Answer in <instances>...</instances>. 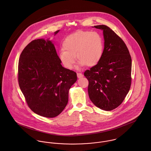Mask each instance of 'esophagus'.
I'll list each match as a JSON object with an SVG mask.
<instances>
[{
	"mask_svg": "<svg viewBox=\"0 0 151 151\" xmlns=\"http://www.w3.org/2000/svg\"><path fill=\"white\" fill-rule=\"evenodd\" d=\"M77 75L78 78H81L82 77H83V75L81 73H77Z\"/></svg>",
	"mask_w": 151,
	"mask_h": 151,
	"instance_id": "obj_1",
	"label": "esophagus"
}]
</instances>
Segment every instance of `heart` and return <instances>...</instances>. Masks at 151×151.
<instances>
[{
	"instance_id": "heart-1",
	"label": "heart",
	"mask_w": 151,
	"mask_h": 151,
	"mask_svg": "<svg viewBox=\"0 0 151 151\" xmlns=\"http://www.w3.org/2000/svg\"><path fill=\"white\" fill-rule=\"evenodd\" d=\"M62 47L59 53V59L65 68L71 69L76 63V56L80 60L79 66L96 65L102 56L104 42L98 32L79 31L67 36Z\"/></svg>"
}]
</instances>
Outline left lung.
<instances>
[{"label": "left lung", "instance_id": "8db88e82", "mask_svg": "<svg viewBox=\"0 0 151 151\" xmlns=\"http://www.w3.org/2000/svg\"><path fill=\"white\" fill-rule=\"evenodd\" d=\"M103 30L105 47L98 63L84 72L88 80L89 99L98 108L111 110L122 104L131 84V58L124 42L105 25L94 26Z\"/></svg>", "mask_w": 151, "mask_h": 151}]
</instances>
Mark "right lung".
<instances>
[{"label":"right lung","instance_id":"obj_1","mask_svg":"<svg viewBox=\"0 0 151 151\" xmlns=\"http://www.w3.org/2000/svg\"><path fill=\"white\" fill-rule=\"evenodd\" d=\"M77 79L76 72L62 67L50 41L34 40L22 51L19 84L28 107L35 113L48 118L60 114L68 103V91Z\"/></svg>","mask_w":151,"mask_h":151}]
</instances>
